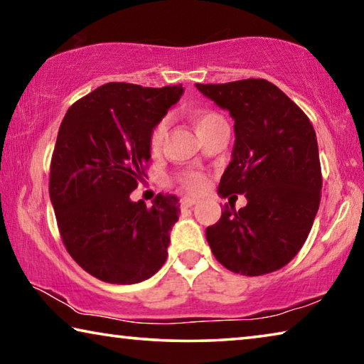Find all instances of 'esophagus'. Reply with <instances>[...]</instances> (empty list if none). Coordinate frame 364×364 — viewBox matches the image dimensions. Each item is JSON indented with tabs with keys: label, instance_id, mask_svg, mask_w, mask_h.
Listing matches in <instances>:
<instances>
[{
	"label": "esophagus",
	"instance_id": "esophagus-1",
	"mask_svg": "<svg viewBox=\"0 0 364 364\" xmlns=\"http://www.w3.org/2000/svg\"><path fill=\"white\" fill-rule=\"evenodd\" d=\"M180 204L183 208H189L197 204V199H194V197H183V199L180 200Z\"/></svg>",
	"mask_w": 364,
	"mask_h": 364
}]
</instances>
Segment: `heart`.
Wrapping results in <instances>:
<instances>
[{
  "label": "heart",
  "instance_id": "b5f03b06",
  "mask_svg": "<svg viewBox=\"0 0 364 364\" xmlns=\"http://www.w3.org/2000/svg\"><path fill=\"white\" fill-rule=\"evenodd\" d=\"M221 119H223V117L217 112H202L196 117L197 130L199 132L204 130V128H207L208 125H212V123L218 122ZM167 130H168L167 119L159 120L156 125L152 127V130L149 133V149L152 152L160 151V147L164 144V139L167 136ZM176 180L184 189L191 191V193H200V191L205 189L207 186V178L202 173H199V171H186V173L178 176Z\"/></svg>",
  "mask_w": 364,
  "mask_h": 364
}]
</instances>
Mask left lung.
Returning <instances> with one entry per match:
<instances>
[{
    "label": "left lung",
    "mask_w": 364,
    "mask_h": 364,
    "mask_svg": "<svg viewBox=\"0 0 364 364\" xmlns=\"http://www.w3.org/2000/svg\"><path fill=\"white\" fill-rule=\"evenodd\" d=\"M196 86L234 119L232 160L218 193L247 197V205L239 210L232 202L223 207L218 223L205 230L208 245L232 273H273L299 254L321 200L315 128L268 80Z\"/></svg>",
    "instance_id": "8db88e82"
}]
</instances>
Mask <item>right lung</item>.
<instances>
[{
    "instance_id": "add662e5",
    "label": "right lung",
    "mask_w": 364,
    "mask_h": 364,
    "mask_svg": "<svg viewBox=\"0 0 364 364\" xmlns=\"http://www.w3.org/2000/svg\"><path fill=\"white\" fill-rule=\"evenodd\" d=\"M181 95V85L106 83L73 102L60 123L49 197L67 252L104 282L136 284L167 260L178 199L157 194L146 207L130 194L146 176L152 127Z\"/></svg>"
}]
</instances>
